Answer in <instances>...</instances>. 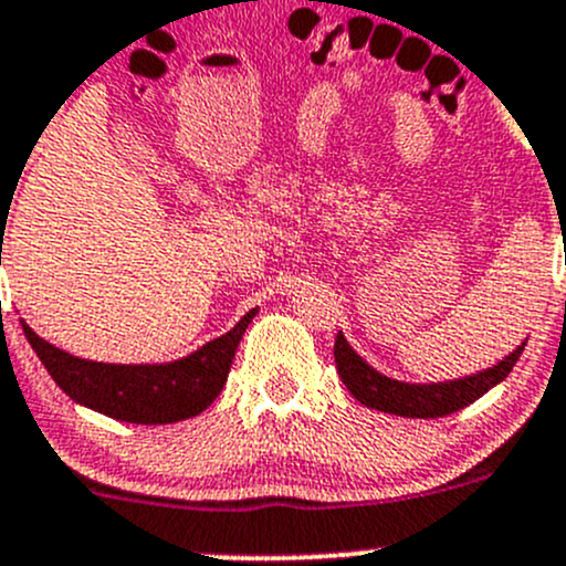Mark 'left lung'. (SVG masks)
Listing matches in <instances>:
<instances>
[{"label":"left lung","instance_id":"8db88e82","mask_svg":"<svg viewBox=\"0 0 566 566\" xmlns=\"http://www.w3.org/2000/svg\"><path fill=\"white\" fill-rule=\"evenodd\" d=\"M523 347H526V342L517 345V350L510 353L495 367L482 369V373L468 375V378L460 380H447V384H402V380L386 378L378 369L369 367L347 345L342 334H336L334 358L342 384L367 408L384 410V413L394 416H408V419H438V416H449L454 410L465 408V405L476 402L482 394H488L495 384H501L517 364Z\"/></svg>","mask_w":566,"mask_h":566}]
</instances>
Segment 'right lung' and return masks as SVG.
Returning <instances> with one entry per match:
<instances>
[{
  "mask_svg": "<svg viewBox=\"0 0 566 566\" xmlns=\"http://www.w3.org/2000/svg\"><path fill=\"white\" fill-rule=\"evenodd\" d=\"M254 315L256 310L247 312L235 328L172 364L87 361L40 339L24 319L21 328L54 384L73 402L134 424H172L202 413L219 397Z\"/></svg>",
  "mask_w": 566,
  "mask_h": 566,
  "instance_id": "obj_1",
  "label": "right lung"
}]
</instances>
